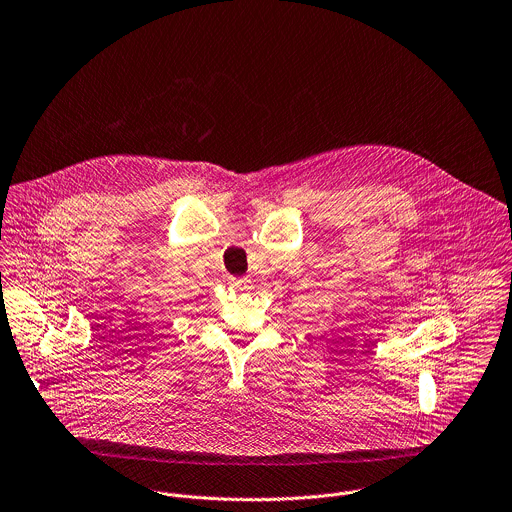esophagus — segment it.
I'll use <instances>...</instances> for the list:
<instances>
[{
    "label": "esophagus",
    "instance_id": "esophagus-1",
    "mask_svg": "<svg viewBox=\"0 0 512 512\" xmlns=\"http://www.w3.org/2000/svg\"><path fill=\"white\" fill-rule=\"evenodd\" d=\"M229 283H231V287L233 289H237V291H245V289H249V279H235V277H231L229 279Z\"/></svg>",
    "mask_w": 512,
    "mask_h": 512
}]
</instances>
